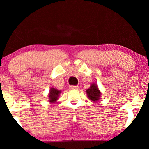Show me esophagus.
<instances>
[{"label": "esophagus", "instance_id": "34e87169", "mask_svg": "<svg viewBox=\"0 0 149 149\" xmlns=\"http://www.w3.org/2000/svg\"><path fill=\"white\" fill-rule=\"evenodd\" d=\"M79 88V87L78 85H70V89H78Z\"/></svg>", "mask_w": 149, "mask_h": 149}]
</instances>
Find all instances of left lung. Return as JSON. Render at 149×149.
<instances>
[{"mask_svg":"<svg viewBox=\"0 0 149 149\" xmlns=\"http://www.w3.org/2000/svg\"><path fill=\"white\" fill-rule=\"evenodd\" d=\"M86 93L89 99H90L91 101L94 102L98 101V100L101 96L100 91L98 89L97 85L95 83H92L90 87L86 90Z\"/></svg>","mask_w":149,"mask_h":149,"instance_id":"obj_1","label":"left lung"}]
</instances>
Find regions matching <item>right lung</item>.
<instances>
[{
  "label": "right lung",
  "mask_w": 149,
  "mask_h": 149,
  "mask_svg": "<svg viewBox=\"0 0 149 149\" xmlns=\"http://www.w3.org/2000/svg\"><path fill=\"white\" fill-rule=\"evenodd\" d=\"M61 93V90H58V89H55L54 87H52L49 91V100L51 103H54L58 100L59 95H60Z\"/></svg>",
  "instance_id": "add662e5"
}]
</instances>
